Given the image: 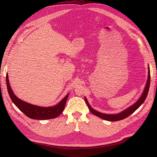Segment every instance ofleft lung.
I'll use <instances>...</instances> for the list:
<instances>
[{"label":"left lung","instance_id":"obj_1","mask_svg":"<svg viewBox=\"0 0 157 157\" xmlns=\"http://www.w3.org/2000/svg\"><path fill=\"white\" fill-rule=\"evenodd\" d=\"M150 71L149 67H148L147 80L146 82L145 88L144 90V92H143L141 97L139 98V100L135 104L130 106L129 108H128L125 110L123 111L121 113L117 114H104V113L98 112V111L94 110L92 108L91 105L89 104L86 97H85V102L88 107L90 111H91V113L92 114L95 115V116L99 117L103 120H108V121H119V120L125 119V118H127L128 117H129L130 114H132L136 110H137L139 108V107L142 105V104L144 102V101H145L147 95V93H148V91H149V88H150Z\"/></svg>","mask_w":157,"mask_h":157}]
</instances>
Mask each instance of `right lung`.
Here are the masks:
<instances>
[{
  "label": "right lung",
  "mask_w": 157,
  "mask_h": 157,
  "mask_svg": "<svg viewBox=\"0 0 157 157\" xmlns=\"http://www.w3.org/2000/svg\"><path fill=\"white\" fill-rule=\"evenodd\" d=\"M6 83L8 93H9L10 97L13 102L27 117L34 120H43L52 119L59 117L64 109L66 101L67 100L69 94H68L56 105L53 107H48V108L45 107V108H44V107H40L25 102L16 97L14 94L10 86L7 74H6Z\"/></svg>",
  "instance_id": "add662e5"
}]
</instances>
